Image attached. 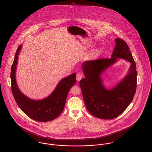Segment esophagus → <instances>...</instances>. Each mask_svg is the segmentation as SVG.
I'll list each match as a JSON object with an SVG mask.
<instances>
[{"label": "esophagus", "instance_id": "obj_1", "mask_svg": "<svg viewBox=\"0 0 152 152\" xmlns=\"http://www.w3.org/2000/svg\"><path fill=\"white\" fill-rule=\"evenodd\" d=\"M83 78V75L80 73H78L77 74V76H76V79H77V81H80Z\"/></svg>", "mask_w": 152, "mask_h": 152}]
</instances>
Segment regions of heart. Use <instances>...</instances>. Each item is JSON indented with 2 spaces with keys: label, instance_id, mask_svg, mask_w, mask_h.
Instances as JSON below:
<instances>
[{
  "label": "heart",
  "instance_id": "b5f03b06",
  "mask_svg": "<svg viewBox=\"0 0 152 152\" xmlns=\"http://www.w3.org/2000/svg\"><path fill=\"white\" fill-rule=\"evenodd\" d=\"M100 53H101V51L99 48H95L94 50H92L90 53L89 58L91 59H95L98 57Z\"/></svg>",
  "mask_w": 152,
  "mask_h": 152
}]
</instances>
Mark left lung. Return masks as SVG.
<instances>
[{
	"label": "left lung",
	"mask_w": 152,
	"mask_h": 152,
	"mask_svg": "<svg viewBox=\"0 0 152 152\" xmlns=\"http://www.w3.org/2000/svg\"><path fill=\"white\" fill-rule=\"evenodd\" d=\"M110 58L86 61L82 64L86 77L80 85L88 110L93 116L103 119H111L122 114L133 100L136 90V63L126 43L117 38ZM122 58L131 64L127 75L111 88L104 87L102 77L104 72Z\"/></svg>",
	"instance_id": "left-lung-1"
}]
</instances>
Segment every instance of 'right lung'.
<instances>
[{
    "mask_svg": "<svg viewBox=\"0 0 152 152\" xmlns=\"http://www.w3.org/2000/svg\"><path fill=\"white\" fill-rule=\"evenodd\" d=\"M22 47V44H20L16 51L11 68L12 91L15 99L19 107L31 119L39 122L54 120L62 113L64 108L68 93L70 88L76 83V73L61 79L47 97L38 100L31 99L21 92L16 83V66Z\"/></svg>",
    "mask_w": 152,
    "mask_h": 152,
    "instance_id": "obj_1",
    "label": "right lung"
}]
</instances>
